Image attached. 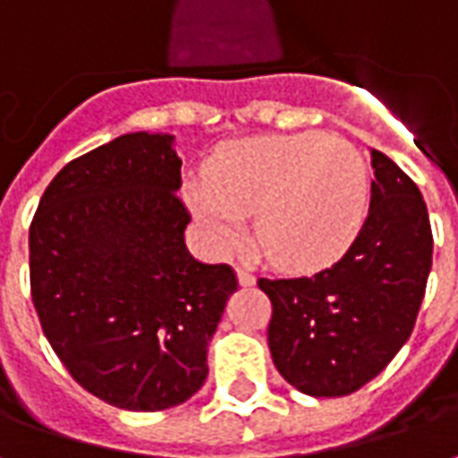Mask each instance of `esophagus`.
<instances>
[{
  "mask_svg": "<svg viewBox=\"0 0 458 458\" xmlns=\"http://www.w3.org/2000/svg\"><path fill=\"white\" fill-rule=\"evenodd\" d=\"M238 279L242 287H252L255 284V275L248 267H238Z\"/></svg>",
  "mask_w": 458,
  "mask_h": 458,
  "instance_id": "1",
  "label": "esophagus"
}]
</instances>
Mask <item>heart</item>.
Instances as JSON below:
<instances>
[{
    "label": "heart",
    "mask_w": 458,
    "mask_h": 458,
    "mask_svg": "<svg viewBox=\"0 0 458 458\" xmlns=\"http://www.w3.org/2000/svg\"><path fill=\"white\" fill-rule=\"evenodd\" d=\"M210 183H191L189 203L223 250L245 238L258 213L259 250L287 269H324L344 258L363 228L368 166L353 144L324 131L267 134L225 144Z\"/></svg>",
    "instance_id": "1"
}]
</instances>
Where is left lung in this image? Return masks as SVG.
I'll return each mask as SVG.
<instances>
[{
  "instance_id": "obj_1",
  "label": "left lung",
  "mask_w": 458,
  "mask_h": 458,
  "mask_svg": "<svg viewBox=\"0 0 458 458\" xmlns=\"http://www.w3.org/2000/svg\"><path fill=\"white\" fill-rule=\"evenodd\" d=\"M370 157V210L344 258L311 277L258 282L272 301V360L314 397L355 393L393 360L432 269V225L417 183L383 151Z\"/></svg>"
}]
</instances>
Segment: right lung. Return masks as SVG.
<instances>
[{"mask_svg": "<svg viewBox=\"0 0 458 458\" xmlns=\"http://www.w3.org/2000/svg\"><path fill=\"white\" fill-rule=\"evenodd\" d=\"M171 134H122L68 161L29 228L31 301L88 393L134 412L186 403L238 289L230 265L191 258Z\"/></svg>", "mask_w": 458, "mask_h": 458, "instance_id": "1", "label": "right lung"}]
</instances>
